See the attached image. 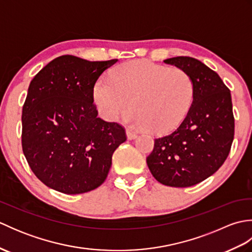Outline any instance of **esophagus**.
Returning <instances> with one entry per match:
<instances>
[{
	"label": "esophagus",
	"instance_id": "34e87169",
	"mask_svg": "<svg viewBox=\"0 0 252 252\" xmlns=\"http://www.w3.org/2000/svg\"><path fill=\"white\" fill-rule=\"evenodd\" d=\"M136 136H137V134L135 132H133L130 129L126 130V137L129 138V140H134V138H136Z\"/></svg>",
	"mask_w": 252,
	"mask_h": 252
}]
</instances>
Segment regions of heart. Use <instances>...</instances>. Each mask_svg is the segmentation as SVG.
Wrapping results in <instances>:
<instances>
[{
  "mask_svg": "<svg viewBox=\"0 0 252 252\" xmlns=\"http://www.w3.org/2000/svg\"><path fill=\"white\" fill-rule=\"evenodd\" d=\"M195 95L191 77L146 61L126 63L109 78H100L93 98L101 117L116 121L127 107L125 120L138 129L163 133L174 129L189 114Z\"/></svg>",
  "mask_w": 252,
  "mask_h": 252,
  "instance_id": "heart-1",
  "label": "heart"
}]
</instances>
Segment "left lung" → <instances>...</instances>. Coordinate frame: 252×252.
Instances as JSON below:
<instances>
[{
	"label": "left lung",
	"mask_w": 252,
	"mask_h": 252,
	"mask_svg": "<svg viewBox=\"0 0 252 252\" xmlns=\"http://www.w3.org/2000/svg\"><path fill=\"white\" fill-rule=\"evenodd\" d=\"M163 62L189 74L195 95L181 125L155 140L146 162L161 184L189 187L217 172L231 151L235 129L231 91L196 58L178 56Z\"/></svg>",
	"instance_id": "1"
}]
</instances>
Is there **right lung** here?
I'll return each instance as SVG.
<instances>
[{"mask_svg":"<svg viewBox=\"0 0 252 252\" xmlns=\"http://www.w3.org/2000/svg\"><path fill=\"white\" fill-rule=\"evenodd\" d=\"M118 60H53L30 82L23 107V152L32 172L50 189L83 194L104 183L112 154L126 142L117 122L97 117L93 89Z\"/></svg>","mask_w":252,"mask_h":252,"instance_id":"add662e5","label":"right lung"}]
</instances>
